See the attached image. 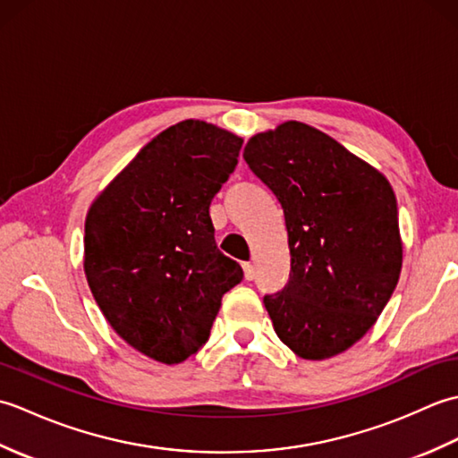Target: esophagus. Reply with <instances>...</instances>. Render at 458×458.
I'll list each match as a JSON object with an SVG mask.
<instances>
[{
	"mask_svg": "<svg viewBox=\"0 0 458 458\" xmlns=\"http://www.w3.org/2000/svg\"><path fill=\"white\" fill-rule=\"evenodd\" d=\"M244 277L248 279V281H251L256 277V269H254V266L251 264H244Z\"/></svg>",
	"mask_w": 458,
	"mask_h": 458,
	"instance_id": "34e87169",
	"label": "esophagus"
}]
</instances>
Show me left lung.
Returning a JSON list of instances; mask_svg holds the SVG:
<instances>
[{
  "instance_id": "left-lung-1",
  "label": "left lung",
  "mask_w": 458,
  "mask_h": 458,
  "mask_svg": "<svg viewBox=\"0 0 458 458\" xmlns=\"http://www.w3.org/2000/svg\"><path fill=\"white\" fill-rule=\"evenodd\" d=\"M244 159L285 214L289 281L264 297L277 336L305 360L344 352L372 328L400 279L392 184L301 122L254 135Z\"/></svg>"
}]
</instances>
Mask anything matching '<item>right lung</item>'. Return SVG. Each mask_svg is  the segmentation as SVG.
Listing matches in <instances>:
<instances>
[{
  "mask_svg": "<svg viewBox=\"0 0 458 458\" xmlns=\"http://www.w3.org/2000/svg\"><path fill=\"white\" fill-rule=\"evenodd\" d=\"M242 138L184 120L153 138L92 202L84 274L110 327L163 364L207 343L222 295L244 271L214 242L210 202Z\"/></svg>",
  "mask_w": 458,
  "mask_h": 458,
  "instance_id": "right-lung-1",
  "label": "right lung"
}]
</instances>
